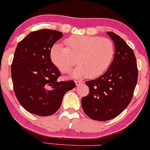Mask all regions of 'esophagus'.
Returning a JSON list of instances; mask_svg holds the SVG:
<instances>
[{"label":"esophagus","mask_w":150,"mask_h":150,"mask_svg":"<svg viewBox=\"0 0 150 150\" xmlns=\"http://www.w3.org/2000/svg\"><path fill=\"white\" fill-rule=\"evenodd\" d=\"M75 84H76L77 86H79V85H81L82 84L84 83V82L82 80H76L75 81Z\"/></svg>","instance_id":"1"}]
</instances>
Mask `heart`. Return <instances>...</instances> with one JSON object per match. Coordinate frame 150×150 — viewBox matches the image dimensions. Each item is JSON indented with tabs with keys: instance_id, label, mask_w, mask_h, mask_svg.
<instances>
[{
	"instance_id": "obj_1",
	"label": "heart",
	"mask_w": 150,
	"mask_h": 150,
	"mask_svg": "<svg viewBox=\"0 0 150 150\" xmlns=\"http://www.w3.org/2000/svg\"><path fill=\"white\" fill-rule=\"evenodd\" d=\"M65 46L55 44L51 58L63 73H68L77 62L79 66L73 72V77L87 75L94 78L108 69L114 56V45L108 38L91 36H72L64 40Z\"/></svg>"
}]
</instances>
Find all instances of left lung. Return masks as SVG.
I'll use <instances>...</instances> for the list:
<instances>
[{
  "instance_id": "8db88e82",
  "label": "left lung",
  "mask_w": 150,
  "mask_h": 150,
  "mask_svg": "<svg viewBox=\"0 0 150 150\" xmlns=\"http://www.w3.org/2000/svg\"><path fill=\"white\" fill-rule=\"evenodd\" d=\"M107 34L114 42L113 62L104 74L86 82L89 93L81 101L85 114L99 121L113 119L128 106L138 76L133 50L116 34Z\"/></svg>"
}]
</instances>
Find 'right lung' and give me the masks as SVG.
Here are the masks:
<instances>
[{"instance_id": "add662e5", "label": "right lung", "mask_w": 150, "mask_h": 150, "mask_svg": "<svg viewBox=\"0 0 150 150\" xmlns=\"http://www.w3.org/2000/svg\"><path fill=\"white\" fill-rule=\"evenodd\" d=\"M62 37L56 30L34 31L15 49L11 66L15 94L25 109L37 116L56 113L64 94L75 87L73 80H58L61 73L51 59V48Z\"/></svg>"}]
</instances>
